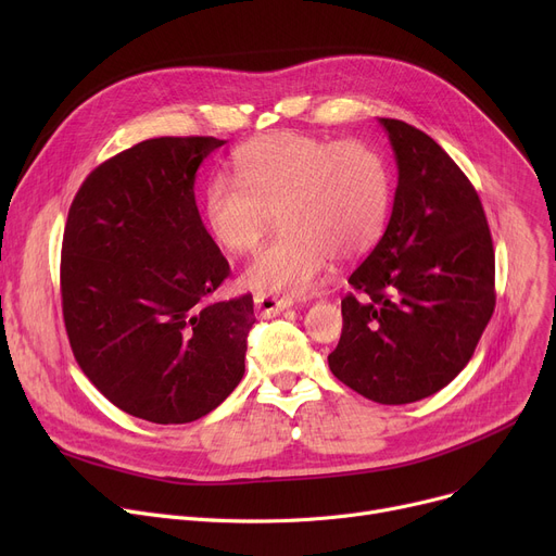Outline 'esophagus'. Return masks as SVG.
Returning <instances> with one entry per match:
<instances>
[{"instance_id":"obj_1","label":"esophagus","mask_w":556,"mask_h":556,"mask_svg":"<svg viewBox=\"0 0 556 556\" xmlns=\"http://www.w3.org/2000/svg\"><path fill=\"white\" fill-rule=\"evenodd\" d=\"M288 306H293V300L290 298H275V295H266V293L254 295V308H256L258 317H273V315L286 311Z\"/></svg>"}]
</instances>
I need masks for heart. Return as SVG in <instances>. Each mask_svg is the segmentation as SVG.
Wrapping results in <instances>:
<instances>
[{"label":"heart","mask_w":556,"mask_h":556,"mask_svg":"<svg viewBox=\"0 0 556 556\" xmlns=\"http://www.w3.org/2000/svg\"><path fill=\"white\" fill-rule=\"evenodd\" d=\"M237 180L216 178L202 195L212 237L233 254L252 252L275 214L281 229L245 270L258 293H306L333 256L354 261L378 241L392 212V170L376 146L270 132L233 155Z\"/></svg>","instance_id":"obj_1"}]
</instances>
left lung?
<instances>
[{
  "label": "left lung",
  "mask_w": 556,
  "mask_h": 556,
  "mask_svg": "<svg viewBox=\"0 0 556 556\" xmlns=\"http://www.w3.org/2000/svg\"><path fill=\"white\" fill-rule=\"evenodd\" d=\"M399 168L383 239L349 277L338 381L383 405L446 388L495 308V254L478 191L432 137L381 119Z\"/></svg>",
  "instance_id": "8db88e82"
}]
</instances>
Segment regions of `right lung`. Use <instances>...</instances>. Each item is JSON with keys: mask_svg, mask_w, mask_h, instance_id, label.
<instances>
[{"mask_svg": "<svg viewBox=\"0 0 556 556\" xmlns=\"http://www.w3.org/2000/svg\"><path fill=\"white\" fill-rule=\"evenodd\" d=\"M225 141L157 137L99 164L70 207L63 317L74 358L119 410L189 424L241 383L252 295L212 302L229 263L195 207V170Z\"/></svg>", "mask_w": 556, "mask_h": 556, "instance_id": "add662e5", "label": "right lung"}]
</instances>
